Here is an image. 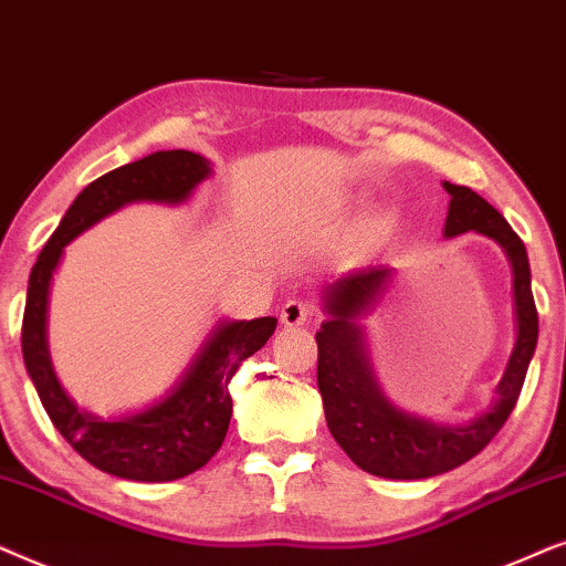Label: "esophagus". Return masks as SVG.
<instances>
[{"label":"esophagus","instance_id":"34e87169","mask_svg":"<svg viewBox=\"0 0 566 566\" xmlns=\"http://www.w3.org/2000/svg\"><path fill=\"white\" fill-rule=\"evenodd\" d=\"M315 315V307L303 303V300H287L282 307V313H279V318H282L284 326L295 328V326H305L307 321H311Z\"/></svg>","mask_w":566,"mask_h":566}]
</instances>
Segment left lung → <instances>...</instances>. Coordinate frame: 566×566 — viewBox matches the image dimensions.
I'll use <instances>...</instances> for the list:
<instances>
[{
  "label": "left lung",
  "mask_w": 566,
  "mask_h": 566,
  "mask_svg": "<svg viewBox=\"0 0 566 566\" xmlns=\"http://www.w3.org/2000/svg\"><path fill=\"white\" fill-rule=\"evenodd\" d=\"M450 193L446 238L479 232L502 248L512 266L517 338L494 401L465 424H434L388 401L375 378L361 318L373 311L390 279V266L338 276L323 287L328 318L318 342V390L334 440L361 471L380 479H429L479 455L515 409L538 342V313L531 292V263L523 240L507 220L465 186L442 184Z\"/></svg>",
  "instance_id": "8db88e82"
}]
</instances>
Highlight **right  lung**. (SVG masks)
Segmentation results:
<instances>
[{
    "label": "right lung",
    "mask_w": 566,
    "mask_h": 566,
    "mask_svg": "<svg viewBox=\"0 0 566 566\" xmlns=\"http://www.w3.org/2000/svg\"><path fill=\"white\" fill-rule=\"evenodd\" d=\"M212 163L188 149L153 153L93 180L38 255L28 279L22 318V359L43 409L77 453L111 476L129 481H176L199 471L220 450L232 417L230 378L274 334L276 318L220 321L209 331L184 375L160 401L126 417L103 419L82 411L59 382L49 352L51 279L64 248L105 217L134 201L184 205Z\"/></svg>",
    "instance_id": "right-lung-1"
}]
</instances>
